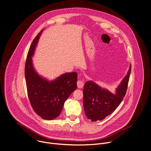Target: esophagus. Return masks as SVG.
Listing matches in <instances>:
<instances>
[{
    "mask_svg": "<svg viewBox=\"0 0 151 151\" xmlns=\"http://www.w3.org/2000/svg\"><path fill=\"white\" fill-rule=\"evenodd\" d=\"M84 85V81H82V80H78L77 82V85H78V87L79 88H82L83 86Z\"/></svg>",
    "mask_w": 151,
    "mask_h": 151,
    "instance_id": "34e87169",
    "label": "esophagus"
}]
</instances>
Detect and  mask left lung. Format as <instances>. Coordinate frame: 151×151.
Here are the masks:
<instances>
[{
	"instance_id": "obj_1",
	"label": "left lung",
	"mask_w": 151,
	"mask_h": 151,
	"mask_svg": "<svg viewBox=\"0 0 151 151\" xmlns=\"http://www.w3.org/2000/svg\"><path fill=\"white\" fill-rule=\"evenodd\" d=\"M131 64L128 72L112 93L101 87L93 81L86 82L83 90L85 114L93 122L101 121L111 115L119 105L125 95L131 73Z\"/></svg>"
}]
</instances>
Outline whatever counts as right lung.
<instances>
[{
	"instance_id": "right-lung-1",
	"label": "right lung",
	"mask_w": 151,
	"mask_h": 151,
	"mask_svg": "<svg viewBox=\"0 0 151 151\" xmlns=\"http://www.w3.org/2000/svg\"><path fill=\"white\" fill-rule=\"evenodd\" d=\"M44 29L33 40L25 65V79L30 104L34 111L42 118L52 120L60 114L64 102L77 88V73L61 75L54 80L39 75L35 70L32 57Z\"/></svg>"
}]
</instances>
